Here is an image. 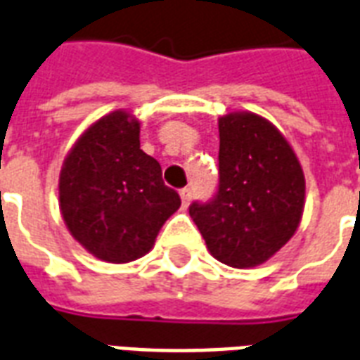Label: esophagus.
Listing matches in <instances>:
<instances>
[{
  "label": "esophagus",
  "instance_id": "esophagus-1",
  "mask_svg": "<svg viewBox=\"0 0 360 360\" xmlns=\"http://www.w3.org/2000/svg\"><path fill=\"white\" fill-rule=\"evenodd\" d=\"M179 196H181V202H183V207H186V205L191 204V196H192L191 188H181Z\"/></svg>",
  "mask_w": 360,
  "mask_h": 360
}]
</instances>
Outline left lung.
<instances>
[{"mask_svg":"<svg viewBox=\"0 0 360 360\" xmlns=\"http://www.w3.org/2000/svg\"><path fill=\"white\" fill-rule=\"evenodd\" d=\"M306 177L287 137L251 111L219 117V192L188 213L207 251L232 268L270 260L300 226Z\"/></svg>","mask_w":360,"mask_h":360,"instance_id":"left-lung-1","label":"left lung"}]
</instances>
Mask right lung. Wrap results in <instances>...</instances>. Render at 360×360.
Listing matches in <instances>:
<instances>
[{"mask_svg": "<svg viewBox=\"0 0 360 360\" xmlns=\"http://www.w3.org/2000/svg\"><path fill=\"white\" fill-rule=\"evenodd\" d=\"M139 130L126 109L103 115L77 137L60 169L65 226L92 257L111 264L149 253L181 205L162 181L160 164L139 147Z\"/></svg>", "mask_w": 360, "mask_h": 360, "instance_id": "1", "label": "right lung"}]
</instances>
